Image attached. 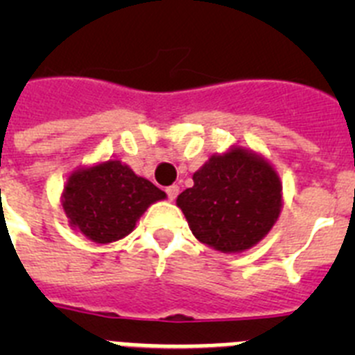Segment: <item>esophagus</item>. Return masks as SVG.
<instances>
[{"mask_svg": "<svg viewBox=\"0 0 355 355\" xmlns=\"http://www.w3.org/2000/svg\"><path fill=\"white\" fill-rule=\"evenodd\" d=\"M165 192H167L168 199L174 200L175 197H178V193H180V187H178V184H171V187L165 188Z\"/></svg>", "mask_w": 355, "mask_h": 355, "instance_id": "34e87169", "label": "esophagus"}]
</instances>
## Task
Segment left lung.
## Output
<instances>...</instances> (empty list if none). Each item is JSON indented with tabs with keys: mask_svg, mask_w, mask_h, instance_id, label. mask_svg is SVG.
<instances>
[{
	"mask_svg": "<svg viewBox=\"0 0 355 355\" xmlns=\"http://www.w3.org/2000/svg\"><path fill=\"white\" fill-rule=\"evenodd\" d=\"M281 181L270 163L234 147L211 156L178 196L193 236L220 252L256 245L281 213Z\"/></svg>",
	"mask_w": 355,
	"mask_h": 355,
	"instance_id": "obj_1",
	"label": "left lung"
}]
</instances>
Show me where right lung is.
Listing matches in <instances>:
<instances>
[{
  "label": "right lung",
  "mask_w": 355,
  "mask_h": 355,
  "mask_svg": "<svg viewBox=\"0 0 355 355\" xmlns=\"http://www.w3.org/2000/svg\"><path fill=\"white\" fill-rule=\"evenodd\" d=\"M165 192L117 159L80 168L67 180L64 211L72 227L96 243L130 234L144 211Z\"/></svg>",
  "instance_id": "right-lung-1"
}]
</instances>
